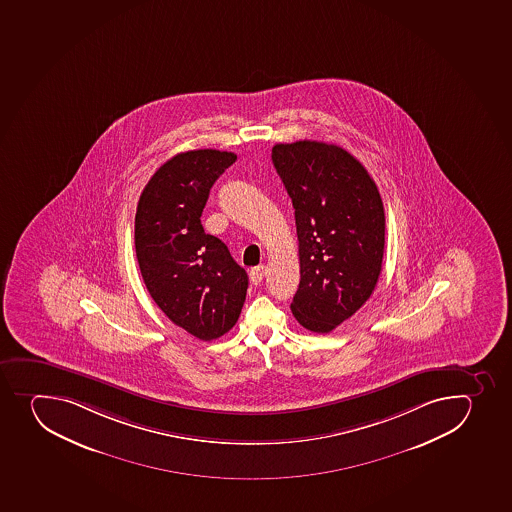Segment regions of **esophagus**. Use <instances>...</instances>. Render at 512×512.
<instances>
[{
	"label": "esophagus",
	"instance_id": "obj_1",
	"mask_svg": "<svg viewBox=\"0 0 512 512\" xmlns=\"http://www.w3.org/2000/svg\"><path fill=\"white\" fill-rule=\"evenodd\" d=\"M250 282L254 283V285H258V283L262 282L263 277H265V267L263 265H258V267L252 268L249 273Z\"/></svg>",
	"mask_w": 512,
	"mask_h": 512
}]
</instances>
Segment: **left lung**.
I'll return each mask as SVG.
<instances>
[{"mask_svg": "<svg viewBox=\"0 0 512 512\" xmlns=\"http://www.w3.org/2000/svg\"><path fill=\"white\" fill-rule=\"evenodd\" d=\"M272 161L297 225L300 285L290 308L303 328L328 333L365 305L380 277L381 195L360 161L335 144H275Z\"/></svg>", "mask_w": 512, "mask_h": 512, "instance_id": "1", "label": "left lung"}]
</instances>
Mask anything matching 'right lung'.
<instances>
[{
	"label": "right lung",
	"mask_w": 512,
	"mask_h": 512,
	"mask_svg": "<svg viewBox=\"0 0 512 512\" xmlns=\"http://www.w3.org/2000/svg\"><path fill=\"white\" fill-rule=\"evenodd\" d=\"M235 161L217 149L181 152L157 169L137 204L134 244L147 290L172 323L202 341L234 327L249 287L227 245L200 224L212 185Z\"/></svg>",
	"instance_id": "obj_1"
}]
</instances>
